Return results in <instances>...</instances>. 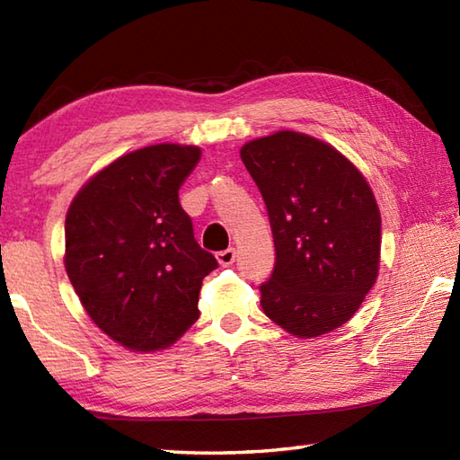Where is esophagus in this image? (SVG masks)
<instances>
[{
	"label": "esophagus",
	"mask_w": 460,
	"mask_h": 460,
	"mask_svg": "<svg viewBox=\"0 0 460 460\" xmlns=\"http://www.w3.org/2000/svg\"><path fill=\"white\" fill-rule=\"evenodd\" d=\"M235 257H237L235 249H227V251L217 252V261H219L221 267H231L233 262H235Z\"/></svg>",
	"instance_id": "obj_1"
}]
</instances>
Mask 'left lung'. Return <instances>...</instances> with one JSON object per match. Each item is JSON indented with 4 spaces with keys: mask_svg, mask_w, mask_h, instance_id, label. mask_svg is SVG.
<instances>
[{
    "mask_svg": "<svg viewBox=\"0 0 460 460\" xmlns=\"http://www.w3.org/2000/svg\"><path fill=\"white\" fill-rule=\"evenodd\" d=\"M241 160L275 239L265 314L296 338L344 326L379 272L381 217L366 178L330 144L292 130L247 142Z\"/></svg>",
    "mask_w": 460,
    "mask_h": 460,
    "instance_id": "obj_1",
    "label": "left lung"
}]
</instances>
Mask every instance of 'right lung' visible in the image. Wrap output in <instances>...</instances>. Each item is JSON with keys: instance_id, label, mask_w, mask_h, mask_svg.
Instances as JSON below:
<instances>
[{"instance_id": "1", "label": "right lung", "mask_w": 460, "mask_h": 460, "mask_svg": "<svg viewBox=\"0 0 460 460\" xmlns=\"http://www.w3.org/2000/svg\"><path fill=\"white\" fill-rule=\"evenodd\" d=\"M199 155L181 144L120 155L66 211L68 280L94 324L132 351L164 349L191 328L201 282L217 269L178 198Z\"/></svg>"}]
</instances>
